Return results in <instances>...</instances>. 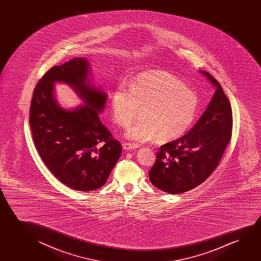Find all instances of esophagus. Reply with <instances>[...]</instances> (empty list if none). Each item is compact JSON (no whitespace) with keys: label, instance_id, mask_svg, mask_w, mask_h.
Segmentation results:
<instances>
[{"label":"esophagus","instance_id":"1","mask_svg":"<svg viewBox=\"0 0 261 261\" xmlns=\"http://www.w3.org/2000/svg\"><path fill=\"white\" fill-rule=\"evenodd\" d=\"M122 146H123V149L125 150H136V149L139 147L136 145V144H134V143H124L122 144Z\"/></svg>","mask_w":261,"mask_h":261}]
</instances>
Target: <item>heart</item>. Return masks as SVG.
Here are the masks:
<instances>
[{
  "mask_svg": "<svg viewBox=\"0 0 261 261\" xmlns=\"http://www.w3.org/2000/svg\"><path fill=\"white\" fill-rule=\"evenodd\" d=\"M199 99L181 79L165 70L140 73L129 86L119 84L111 95L114 121L126 126L144 107L143 120L130 125L125 137L137 143L177 139L196 116Z\"/></svg>",
  "mask_w": 261,
  "mask_h": 261,
  "instance_id": "obj_1",
  "label": "heart"
}]
</instances>
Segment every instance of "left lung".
Segmentation results:
<instances>
[{
    "label": "left lung",
    "mask_w": 261,
    "mask_h": 261,
    "mask_svg": "<svg viewBox=\"0 0 261 261\" xmlns=\"http://www.w3.org/2000/svg\"><path fill=\"white\" fill-rule=\"evenodd\" d=\"M199 72L216 88L211 102L189 132L161 146L149 172L151 184L169 194L186 193L202 184L218 167L232 135L227 97L211 74Z\"/></svg>",
    "instance_id": "obj_1"
}]
</instances>
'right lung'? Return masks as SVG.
Returning a JSON list of instances; mask_svg holds the SVG:
<instances>
[{"label": "right lung", "instance_id": "right-lung-1", "mask_svg": "<svg viewBox=\"0 0 261 261\" xmlns=\"http://www.w3.org/2000/svg\"><path fill=\"white\" fill-rule=\"evenodd\" d=\"M90 62L74 58L45 73L36 85L29 123L36 150L55 177L75 191L99 189L122 152L100 122L107 93L91 82ZM69 86L84 103L68 110L55 96V84Z\"/></svg>", "mask_w": 261, "mask_h": 261}]
</instances>
